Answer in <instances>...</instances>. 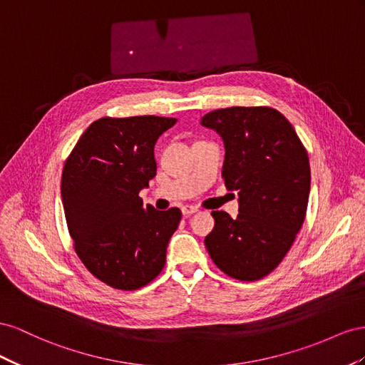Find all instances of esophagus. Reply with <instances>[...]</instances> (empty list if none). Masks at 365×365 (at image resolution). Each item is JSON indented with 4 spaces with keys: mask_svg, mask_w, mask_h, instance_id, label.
<instances>
[{
    "mask_svg": "<svg viewBox=\"0 0 365 365\" xmlns=\"http://www.w3.org/2000/svg\"><path fill=\"white\" fill-rule=\"evenodd\" d=\"M197 211V206H192V205H185V206H182V214L183 215H191V214H195Z\"/></svg>",
    "mask_w": 365,
    "mask_h": 365,
    "instance_id": "1",
    "label": "esophagus"
}]
</instances>
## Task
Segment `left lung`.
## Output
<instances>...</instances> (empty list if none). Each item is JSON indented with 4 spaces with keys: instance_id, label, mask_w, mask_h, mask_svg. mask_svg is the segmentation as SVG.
I'll list each match as a JSON object with an SVG mask.
<instances>
[{
    "instance_id": "left-lung-1",
    "label": "left lung",
    "mask_w": 365,
    "mask_h": 365,
    "mask_svg": "<svg viewBox=\"0 0 365 365\" xmlns=\"http://www.w3.org/2000/svg\"><path fill=\"white\" fill-rule=\"evenodd\" d=\"M203 127L225 145L222 175L238 194V215L214 211L205 245L229 277L255 281L281 263L303 226L310 165L290 122L269 107H231L205 114Z\"/></svg>"
}]
</instances>
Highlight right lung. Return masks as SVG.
I'll list each match as a JSON object with an SVG mask.
<instances>
[{
	"label": "right lung",
	"mask_w": 365,
	"mask_h": 365,
	"mask_svg": "<svg viewBox=\"0 0 365 365\" xmlns=\"http://www.w3.org/2000/svg\"><path fill=\"white\" fill-rule=\"evenodd\" d=\"M174 118H102L82 134L64 165L61 195L76 254L90 272L120 290L160 274L182 218L158 211L139 192L155 175L154 145Z\"/></svg>",
	"instance_id": "1"
}]
</instances>
